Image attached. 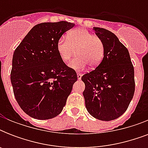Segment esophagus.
<instances>
[{"instance_id":"1","label":"esophagus","mask_w":148,"mask_h":148,"mask_svg":"<svg viewBox=\"0 0 148 148\" xmlns=\"http://www.w3.org/2000/svg\"><path fill=\"white\" fill-rule=\"evenodd\" d=\"M77 78L80 80V79H81V77H82V74H81V73H77Z\"/></svg>"}]
</instances>
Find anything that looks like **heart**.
<instances>
[{
	"label": "heart",
	"instance_id": "obj_1",
	"mask_svg": "<svg viewBox=\"0 0 148 148\" xmlns=\"http://www.w3.org/2000/svg\"><path fill=\"white\" fill-rule=\"evenodd\" d=\"M56 49L60 59L68 62L76 51L77 57L71 60L69 67L75 71H82L88 64L97 67L104 55V45L99 36L92 34L85 28H76L69 31L67 39L60 38Z\"/></svg>",
	"mask_w": 148,
	"mask_h": 148
}]
</instances>
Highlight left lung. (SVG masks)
<instances>
[{
	"instance_id": "8db88e82",
	"label": "left lung",
	"mask_w": 148,
	"mask_h": 148,
	"mask_svg": "<svg viewBox=\"0 0 148 148\" xmlns=\"http://www.w3.org/2000/svg\"><path fill=\"white\" fill-rule=\"evenodd\" d=\"M93 30L103 40L104 55L94 71L81 77L85 84L83 95L88 113L109 121L121 116L133 98L134 70L128 50L114 34L100 27Z\"/></svg>"
}]
</instances>
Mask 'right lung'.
I'll use <instances>...</instances> for the list:
<instances>
[{
  "label": "right lung",
  "mask_w": 148,
  "mask_h": 148,
  "mask_svg": "<svg viewBox=\"0 0 148 148\" xmlns=\"http://www.w3.org/2000/svg\"><path fill=\"white\" fill-rule=\"evenodd\" d=\"M74 25L67 21L37 24L14 52L10 72L14 95L30 117L51 119L66 104L77 76L60 59L56 45Z\"/></svg>",
  "instance_id": "obj_1"
}]
</instances>
